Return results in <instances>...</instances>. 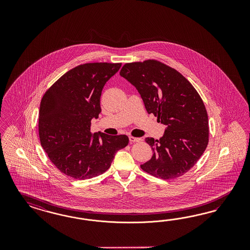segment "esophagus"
I'll return each mask as SVG.
<instances>
[{"instance_id": "obj_1", "label": "esophagus", "mask_w": 250, "mask_h": 250, "mask_svg": "<svg viewBox=\"0 0 250 250\" xmlns=\"http://www.w3.org/2000/svg\"><path fill=\"white\" fill-rule=\"evenodd\" d=\"M129 140H130L131 143H135V142H140L142 139L138 138V137H135V136H129Z\"/></svg>"}]
</instances>
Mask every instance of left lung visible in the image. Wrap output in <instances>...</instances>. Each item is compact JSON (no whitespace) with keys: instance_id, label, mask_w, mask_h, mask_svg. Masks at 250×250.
<instances>
[{"instance_id":"left-lung-1","label":"left lung","mask_w":250,"mask_h":250,"mask_svg":"<svg viewBox=\"0 0 250 250\" xmlns=\"http://www.w3.org/2000/svg\"><path fill=\"white\" fill-rule=\"evenodd\" d=\"M120 75L136 87L146 112L166 125L159 140L146 138L153 155L141 168L164 180L185 174L209 140L208 115L199 93L176 69L153 60L126 63Z\"/></svg>"}]
</instances>
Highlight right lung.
<instances>
[{
    "instance_id": "add662e5",
    "label": "right lung",
    "mask_w": 250,
    "mask_h": 250,
    "mask_svg": "<svg viewBox=\"0 0 250 250\" xmlns=\"http://www.w3.org/2000/svg\"><path fill=\"white\" fill-rule=\"evenodd\" d=\"M121 65L97 62L77 66L45 91L38 116L40 143L62 173L77 180L103 174L115 153L128 145L125 135L91 132V119L102 112L104 86Z\"/></svg>"
}]
</instances>
